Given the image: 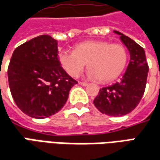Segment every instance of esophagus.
<instances>
[{"label":"esophagus","mask_w":160,"mask_h":160,"mask_svg":"<svg viewBox=\"0 0 160 160\" xmlns=\"http://www.w3.org/2000/svg\"><path fill=\"white\" fill-rule=\"evenodd\" d=\"M79 84H80V85H81V86H83V87L88 86V83H87V82H84V81H80V82H79Z\"/></svg>","instance_id":"34e87169"}]
</instances>
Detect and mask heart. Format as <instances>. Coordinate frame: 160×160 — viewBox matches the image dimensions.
<instances>
[{
    "label": "heart",
    "mask_w": 160,
    "mask_h": 160,
    "mask_svg": "<svg viewBox=\"0 0 160 160\" xmlns=\"http://www.w3.org/2000/svg\"><path fill=\"white\" fill-rule=\"evenodd\" d=\"M128 53L121 44L106 41H83L74 47L72 52L59 53L61 67L70 76L76 78L88 63V76L109 82L121 74L127 66Z\"/></svg>",
    "instance_id": "obj_1"
}]
</instances>
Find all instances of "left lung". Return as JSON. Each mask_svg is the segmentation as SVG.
<instances>
[{
  "mask_svg": "<svg viewBox=\"0 0 160 160\" xmlns=\"http://www.w3.org/2000/svg\"><path fill=\"white\" fill-rule=\"evenodd\" d=\"M130 53V62L123 78L110 87L101 88L93 104L100 112L119 117L129 113L137 107L146 90L149 67L145 50L133 40L114 31Z\"/></svg>",
  "mask_w": 160,
  "mask_h": 160,
  "instance_id": "obj_1",
  "label": "left lung"
}]
</instances>
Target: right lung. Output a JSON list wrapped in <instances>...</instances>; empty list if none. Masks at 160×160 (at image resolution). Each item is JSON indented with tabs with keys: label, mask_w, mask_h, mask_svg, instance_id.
Instances as JSON below:
<instances>
[{
	"label": "right lung",
	"mask_w": 160,
	"mask_h": 160,
	"mask_svg": "<svg viewBox=\"0 0 160 160\" xmlns=\"http://www.w3.org/2000/svg\"><path fill=\"white\" fill-rule=\"evenodd\" d=\"M10 92L25 114L44 119L61 110L77 84L61 67L57 41L43 34L17 47L10 60Z\"/></svg>",
	"instance_id": "add662e5"
}]
</instances>
